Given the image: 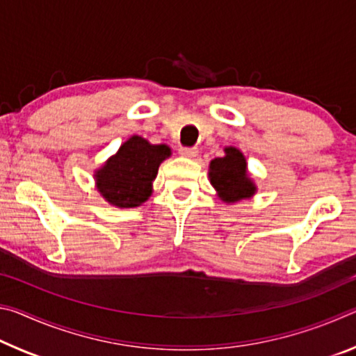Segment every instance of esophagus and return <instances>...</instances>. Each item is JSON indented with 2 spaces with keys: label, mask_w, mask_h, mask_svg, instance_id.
<instances>
[{
  "label": "esophagus",
  "mask_w": 356,
  "mask_h": 356,
  "mask_svg": "<svg viewBox=\"0 0 356 356\" xmlns=\"http://www.w3.org/2000/svg\"><path fill=\"white\" fill-rule=\"evenodd\" d=\"M179 154L182 156H186V159H195L197 155V149L196 147H180Z\"/></svg>",
  "instance_id": "1"
}]
</instances>
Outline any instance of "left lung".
I'll use <instances>...</instances> for the list:
<instances>
[{
    "label": "left lung",
    "instance_id": "left-lung-1",
    "mask_svg": "<svg viewBox=\"0 0 356 356\" xmlns=\"http://www.w3.org/2000/svg\"><path fill=\"white\" fill-rule=\"evenodd\" d=\"M226 155L210 161V184L222 201L236 202L254 195L256 186L246 174V161L238 149L227 147Z\"/></svg>",
    "mask_w": 356,
    "mask_h": 356
}]
</instances>
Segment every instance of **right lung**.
<instances>
[{
    "label": "right lung",
    "instance_id": "add662e5",
    "mask_svg": "<svg viewBox=\"0 0 356 356\" xmlns=\"http://www.w3.org/2000/svg\"><path fill=\"white\" fill-rule=\"evenodd\" d=\"M170 155L165 144L154 146L141 136H131L95 174L99 191L118 207L141 206L152 193L160 163Z\"/></svg>",
    "mask_w": 356,
    "mask_h": 356
}]
</instances>
